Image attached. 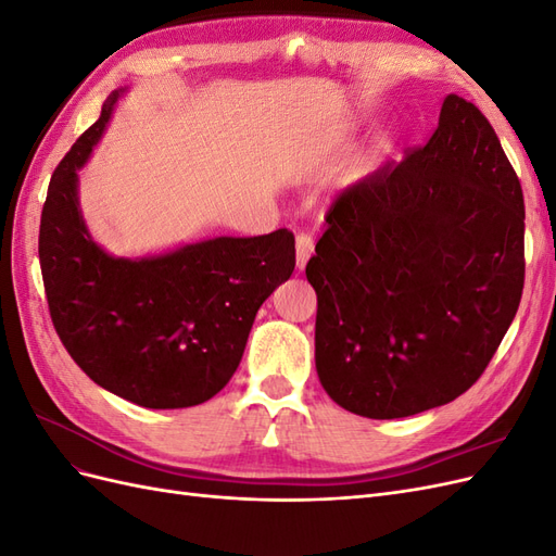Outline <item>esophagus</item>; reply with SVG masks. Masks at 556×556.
I'll return each mask as SVG.
<instances>
[{
    "label": "esophagus",
    "mask_w": 556,
    "mask_h": 556,
    "mask_svg": "<svg viewBox=\"0 0 556 556\" xmlns=\"http://www.w3.org/2000/svg\"><path fill=\"white\" fill-rule=\"evenodd\" d=\"M313 250H315V243H313L308 233H299V237H296V268H299V271H304V268H306V264L313 255Z\"/></svg>",
    "instance_id": "esophagus-1"
}]
</instances>
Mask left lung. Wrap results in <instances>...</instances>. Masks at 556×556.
<instances>
[{"instance_id":"left-lung-1","label":"left lung","mask_w":556,"mask_h":556,"mask_svg":"<svg viewBox=\"0 0 556 556\" xmlns=\"http://www.w3.org/2000/svg\"><path fill=\"white\" fill-rule=\"evenodd\" d=\"M327 225L306 264L325 392L371 419L464 394L525 288V197L490 121L447 94L427 146L348 188Z\"/></svg>"}]
</instances>
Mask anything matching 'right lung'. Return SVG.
I'll return each instance as SVG.
<instances>
[{
    "mask_svg": "<svg viewBox=\"0 0 556 556\" xmlns=\"http://www.w3.org/2000/svg\"><path fill=\"white\" fill-rule=\"evenodd\" d=\"M123 92L106 99L50 178L39 229L48 311L66 352L99 387L143 408H190L239 368L260 306L294 271V233L109 255L83 220L78 169Z\"/></svg>",
    "mask_w": 556,
    "mask_h": 556,
    "instance_id": "obj_1",
    "label": "right lung"
}]
</instances>
